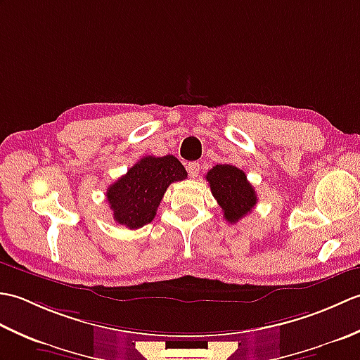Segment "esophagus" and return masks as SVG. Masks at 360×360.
<instances>
[{"label":"esophagus","instance_id":"1","mask_svg":"<svg viewBox=\"0 0 360 360\" xmlns=\"http://www.w3.org/2000/svg\"><path fill=\"white\" fill-rule=\"evenodd\" d=\"M200 162H188L187 164V172H188V176L190 178H196L198 174H200Z\"/></svg>","mask_w":360,"mask_h":360}]
</instances>
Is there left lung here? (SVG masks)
I'll return each instance as SVG.
<instances>
[{"mask_svg": "<svg viewBox=\"0 0 360 360\" xmlns=\"http://www.w3.org/2000/svg\"><path fill=\"white\" fill-rule=\"evenodd\" d=\"M212 195L223 209L224 218L229 223H238L257 204V193L248 176L235 165L219 164L205 174Z\"/></svg>", "mask_w": 360, "mask_h": 360, "instance_id": "obj_1", "label": "left lung"}]
</instances>
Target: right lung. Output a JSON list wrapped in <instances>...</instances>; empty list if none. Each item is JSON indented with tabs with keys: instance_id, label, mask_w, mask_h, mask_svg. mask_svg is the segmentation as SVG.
<instances>
[{
	"instance_id": "1",
	"label": "right lung",
	"mask_w": 360,
	"mask_h": 360,
	"mask_svg": "<svg viewBox=\"0 0 360 360\" xmlns=\"http://www.w3.org/2000/svg\"><path fill=\"white\" fill-rule=\"evenodd\" d=\"M187 178V172L172 155L145 156L106 190V201L116 223L139 229L156 217V210L172 182Z\"/></svg>"
}]
</instances>
